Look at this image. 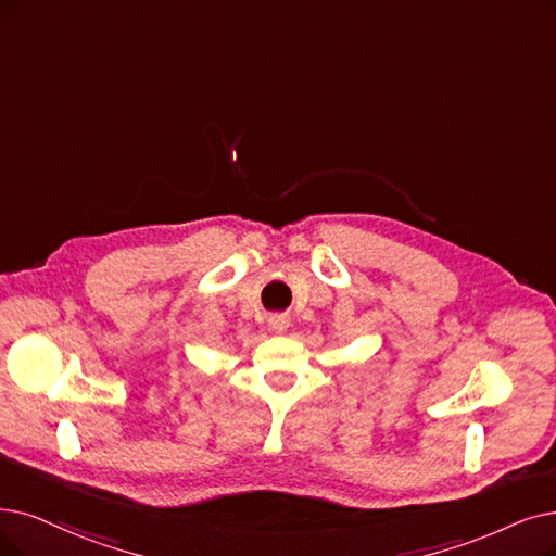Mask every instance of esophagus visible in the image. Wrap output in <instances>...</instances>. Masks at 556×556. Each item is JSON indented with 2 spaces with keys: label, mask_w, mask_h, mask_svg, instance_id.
<instances>
[{
  "label": "esophagus",
  "mask_w": 556,
  "mask_h": 556,
  "mask_svg": "<svg viewBox=\"0 0 556 556\" xmlns=\"http://www.w3.org/2000/svg\"><path fill=\"white\" fill-rule=\"evenodd\" d=\"M269 326L276 332H285L287 328H290V317H287V315H271L269 317Z\"/></svg>",
  "instance_id": "1"
}]
</instances>
